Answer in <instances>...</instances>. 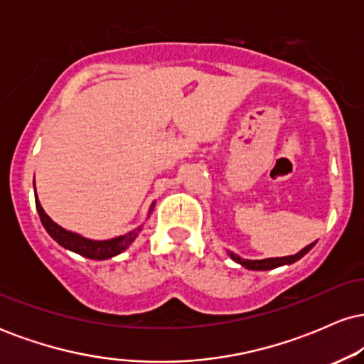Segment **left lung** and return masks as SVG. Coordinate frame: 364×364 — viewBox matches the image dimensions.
<instances>
[{
  "label": "left lung",
  "mask_w": 364,
  "mask_h": 364,
  "mask_svg": "<svg viewBox=\"0 0 364 364\" xmlns=\"http://www.w3.org/2000/svg\"><path fill=\"white\" fill-rule=\"evenodd\" d=\"M316 243V241H315ZM315 243L304 246L301 252H298L296 255H289V257H275V258H263V260H246V258H241L240 255L229 252V257L232 258L236 263H240V265H243L245 269L248 270H272V269H277V267H282V265H291V263L298 262L299 258H303L304 255H306L310 250L315 246Z\"/></svg>",
  "instance_id": "left-lung-1"
}]
</instances>
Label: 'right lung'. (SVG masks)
Wrapping results in <instances>:
<instances>
[{
	"label": "right lung",
	"instance_id": "obj_1",
	"mask_svg": "<svg viewBox=\"0 0 364 364\" xmlns=\"http://www.w3.org/2000/svg\"><path fill=\"white\" fill-rule=\"evenodd\" d=\"M34 190H36V181H34ZM154 205H156V202H154L149 208V214H147L149 217L152 214ZM36 207H37V212H39L41 223H43L44 229L58 245L63 246L65 250H70V252L82 255V257L85 258H90V260H107V258H112L116 257V255L123 253L124 250H127L128 246L136 240V236L140 235L141 228H144V225H139V228H135L133 231L127 232V235L111 237V240H90V237L78 235V232L68 231V229L61 228L60 224L54 223L51 217L44 212L39 198H37V193H36Z\"/></svg>",
	"mask_w": 364,
	"mask_h": 364
}]
</instances>
